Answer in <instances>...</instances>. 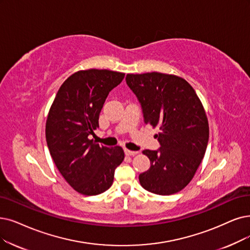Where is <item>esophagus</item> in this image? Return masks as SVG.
<instances>
[{"instance_id":"esophagus-1","label":"esophagus","mask_w":250,"mask_h":250,"mask_svg":"<svg viewBox=\"0 0 250 250\" xmlns=\"http://www.w3.org/2000/svg\"><path fill=\"white\" fill-rule=\"evenodd\" d=\"M124 152H125V154L127 156H134V155H136L138 153V152H135V151H130V149H127V148L124 149Z\"/></svg>"}]
</instances>
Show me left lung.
<instances>
[{
  "instance_id": "1",
  "label": "left lung",
  "mask_w": 250,
  "mask_h": 250,
  "mask_svg": "<svg viewBox=\"0 0 250 250\" xmlns=\"http://www.w3.org/2000/svg\"><path fill=\"white\" fill-rule=\"evenodd\" d=\"M126 83L142 105L145 123L160 129V148L143 151L151 167L139 174V183L157 195L182 191L194 177L208 144V120L200 99L185 79L174 75L128 74Z\"/></svg>"
}]
</instances>
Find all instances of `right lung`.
Wrapping results in <instances>:
<instances>
[{
	"label": "right lung",
	"mask_w": 250,
	"mask_h": 250,
	"mask_svg": "<svg viewBox=\"0 0 250 250\" xmlns=\"http://www.w3.org/2000/svg\"><path fill=\"white\" fill-rule=\"evenodd\" d=\"M125 74L86 69L69 76L59 88L46 121V142L53 161L67 184L86 196L102 194L114 182L123 162L121 146L95 144L89 135L99 127L105 99Z\"/></svg>",
	"instance_id": "add662e5"
}]
</instances>
